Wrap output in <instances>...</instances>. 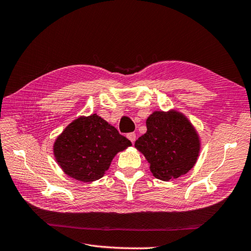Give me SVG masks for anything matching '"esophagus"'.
I'll use <instances>...</instances> for the list:
<instances>
[{
  "label": "esophagus",
  "instance_id": "1",
  "mask_svg": "<svg viewBox=\"0 0 251 251\" xmlns=\"http://www.w3.org/2000/svg\"><path fill=\"white\" fill-rule=\"evenodd\" d=\"M127 138L130 140V141L133 143L136 141V133L135 132H130V133H128L127 135Z\"/></svg>",
  "mask_w": 251,
  "mask_h": 251
}]
</instances>
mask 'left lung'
<instances>
[{
	"label": "left lung",
	"mask_w": 251,
	"mask_h": 251,
	"mask_svg": "<svg viewBox=\"0 0 251 251\" xmlns=\"http://www.w3.org/2000/svg\"><path fill=\"white\" fill-rule=\"evenodd\" d=\"M147 128L135 148L149 161L156 178L168 182L194 168L201 142L196 128L183 113L174 109L154 111L147 119Z\"/></svg>",
	"instance_id": "1"
}]
</instances>
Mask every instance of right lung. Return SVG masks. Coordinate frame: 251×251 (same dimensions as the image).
<instances>
[{
	"label": "right lung",
	"mask_w": 251,
	"mask_h": 251,
	"mask_svg": "<svg viewBox=\"0 0 251 251\" xmlns=\"http://www.w3.org/2000/svg\"><path fill=\"white\" fill-rule=\"evenodd\" d=\"M131 142L97 114L79 116L55 139L53 153L64 173L83 183L103 176L114 156Z\"/></svg>",
	"instance_id": "obj_1"
}]
</instances>
